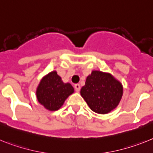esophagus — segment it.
Returning <instances> with one entry per match:
<instances>
[{"instance_id": "obj_1", "label": "esophagus", "mask_w": 153, "mask_h": 153, "mask_svg": "<svg viewBox=\"0 0 153 153\" xmlns=\"http://www.w3.org/2000/svg\"><path fill=\"white\" fill-rule=\"evenodd\" d=\"M75 88L76 90V91H79L81 89V87H80V85L79 84H76L75 85Z\"/></svg>"}]
</instances>
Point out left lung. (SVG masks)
I'll use <instances>...</instances> for the list:
<instances>
[{"label":"left lung","instance_id":"1","mask_svg":"<svg viewBox=\"0 0 153 153\" xmlns=\"http://www.w3.org/2000/svg\"><path fill=\"white\" fill-rule=\"evenodd\" d=\"M80 93L93 111L104 115L119 105L123 86L110 73L94 70L86 78Z\"/></svg>","mask_w":153,"mask_h":153}]
</instances>
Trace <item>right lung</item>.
Here are the masks:
<instances>
[{"mask_svg": "<svg viewBox=\"0 0 153 153\" xmlns=\"http://www.w3.org/2000/svg\"><path fill=\"white\" fill-rule=\"evenodd\" d=\"M75 91L70 83H64L56 71L49 72L42 78L36 89L38 102L48 111H57Z\"/></svg>", "mask_w": 153, "mask_h": 153, "instance_id": "obj_1", "label": "right lung"}]
</instances>
